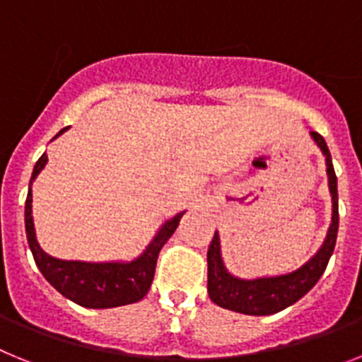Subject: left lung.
<instances>
[{
  "label": "left lung",
  "instance_id": "obj_1",
  "mask_svg": "<svg viewBox=\"0 0 362 362\" xmlns=\"http://www.w3.org/2000/svg\"><path fill=\"white\" fill-rule=\"evenodd\" d=\"M310 136L326 158V175H328V187L332 194V224L325 240L315 255L310 257L300 268L293 272L273 276L240 279L226 268L220 251V235L218 231H215V237L207 250V293L220 308L244 315H273L295 304L298 298H303L325 273L339 231L337 177L333 171L332 155L325 138L315 131H310Z\"/></svg>",
  "mask_w": 362,
  "mask_h": 362
}]
</instances>
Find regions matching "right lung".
<instances>
[{"label":"right lung","mask_w":362,"mask_h":362,"mask_svg":"<svg viewBox=\"0 0 362 362\" xmlns=\"http://www.w3.org/2000/svg\"><path fill=\"white\" fill-rule=\"evenodd\" d=\"M69 127L62 129L52 140L64 134ZM49 158L43 153L34 165L29 184V194L25 202V231L27 242L33 251L34 262L52 288L72 303L83 308H116L142 300L149 291L156 269V259L163 244L171 238L178 228L182 215L177 213L173 218L165 220L155 233L146 250L133 260H116V262H86V260H62L50 257L40 247L36 238L33 218V182L45 168Z\"/></svg>","instance_id":"1"}]
</instances>
